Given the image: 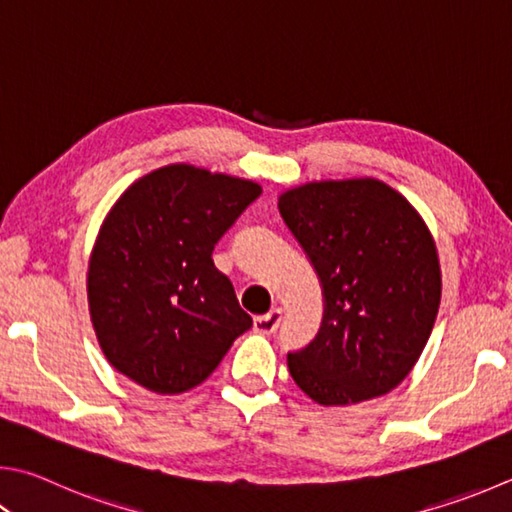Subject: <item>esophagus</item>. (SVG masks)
Wrapping results in <instances>:
<instances>
[{"mask_svg": "<svg viewBox=\"0 0 512 512\" xmlns=\"http://www.w3.org/2000/svg\"><path fill=\"white\" fill-rule=\"evenodd\" d=\"M282 322V309H271L264 315H257L255 318V331L257 333H266V336H271V333L277 331Z\"/></svg>", "mask_w": 512, "mask_h": 512, "instance_id": "esophagus-1", "label": "esophagus"}]
</instances>
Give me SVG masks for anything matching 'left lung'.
I'll return each mask as SVG.
<instances>
[{
  "instance_id": "obj_1",
  "label": "left lung",
  "mask_w": 512,
  "mask_h": 512,
  "mask_svg": "<svg viewBox=\"0 0 512 512\" xmlns=\"http://www.w3.org/2000/svg\"><path fill=\"white\" fill-rule=\"evenodd\" d=\"M280 215L318 273V336L286 356L297 387L320 405H349L403 383L430 338L441 268L418 212L376 179L306 183Z\"/></svg>"
}]
</instances>
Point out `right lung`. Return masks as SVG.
<instances>
[{"label": "right lung", "mask_w": 512, "mask_h": 512, "mask_svg": "<svg viewBox=\"0 0 512 512\" xmlns=\"http://www.w3.org/2000/svg\"><path fill=\"white\" fill-rule=\"evenodd\" d=\"M262 188L192 165L143 176L102 224L91 253V322L107 360L156 394H181L253 327L212 250Z\"/></svg>", "instance_id": "obj_1"}]
</instances>
